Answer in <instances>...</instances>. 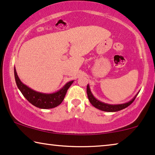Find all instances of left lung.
I'll return each instance as SVG.
<instances>
[{"mask_svg":"<svg viewBox=\"0 0 155 155\" xmlns=\"http://www.w3.org/2000/svg\"><path fill=\"white\" fill-rule=\"evenodd\" d=\"M87 97H88L89 100L90 101V103L92 104L95 108H97V109H100L101 111H108V112L118 111H120V110L125 109V108L128 107L129 105H130L134 101L135 97H136V96H135L132 100L130 101L128 103L123 104L111 105V104H108L101 102V101L97 100V99H95L94 96L92 95V92H91L90 87H89L88 84H87Z\"/></svg>","mask_w":155,"mask_h":155,"instance_id":"8db88e82","label":"left lung"}]
</instances>
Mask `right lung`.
Segmentation results:
<instances>
[{
    "label": "right lung",
    "instance_id": "1",
    "mask_svg": "<svg viewBox=\"0 0 155 155\" xmlns=\"http://www.w3.org/2000/svg\"><path fill=\"white\" fill-rule=\"evenodd\" d=\"M14 73L17 86L22 92L23 96L29 103L40 109H52L61 104L64 99L68 90L73 82V81L68 82L62 89H61L57 92L53 94H43V93L36 92L23 84L19 79L15 68L14 69Z\"/></svg>",
    "mask_w": 155,
    "mask_h": 155
}]
</instances>
